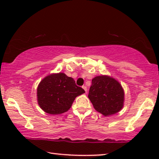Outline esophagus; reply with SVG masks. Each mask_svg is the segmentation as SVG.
I'll list each match as a JSON object with an SVG mask.
<instances>
[{"label": "esophagus", "mask_w": 159, "mask_h": 159, "mask_svg": "<svg viewBox=\"0 0 159 159\" xmlns=\"http://www.w3.org/2000/svg\"><path fill=\"white\" fill-rule=\"evenodd\" d=\"M83 89H84V90L85 91V93H87V90H88L87 87H86L85 85H83Z\"/></svg>", "instance_id": "1"}]
</instances>
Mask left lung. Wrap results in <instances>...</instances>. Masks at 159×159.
Segmentation results:
<instances>
[{
  "mask_svg": "<svg viewBox=\"0 0 159 159\" xmlns=\"http://www.w3.org/2000/svg\"><path fill=\"white\" fill-rule=\"evenodd\" d=\"M88 98L97 111L109 116L123 109L125 94L122 85L116 79L101 75L93 79Z\"/></svg>",
  "mask_w": 159,
  "mask_h": 159,
  "instance_id": "1",
  "label": "left lung"
}]
</instances>
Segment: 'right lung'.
Listing matches in <instances>:
<instances>
[{"instance_id": "add662e5", "label": "right lung", "mask_w": 159, "mask_h": 159, "mask_svg": "<svg viewBox=\"0 0 159 159\" xmlns=\"http://www.w3.org/2000/svg\"><path fill=\"white\" fill-rule=\"evenodd\" d=\"M84 93L82 88L76 85L74 79L65 74H51L38 85V104L48 114H61L68 111L76 97Z\"/></svg>"}]
</instances>
